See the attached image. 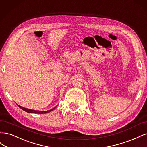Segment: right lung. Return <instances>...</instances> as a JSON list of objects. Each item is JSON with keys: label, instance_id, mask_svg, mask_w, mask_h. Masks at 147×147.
<instances>
[{"label": "right lung", "instance_id": "1", "mask_svg": "<svg viewBox=\"0 0 147 147\" xmlns=\"http://www.w3.org/2000/svg\"><path fill=\"white\" fill-rule=\"evenodd\" d=\"M19 106V107L21 108L22 110H24L25 112H28V113H39V114H43V113H48L51 112V111L54 110L56 107L52 109L51 110H47V111H37V110H30V109H26V108H24V107H23L21 106Z\"/></svg>", "mask_w": 147, "mask_h": 147}]
</instances>
